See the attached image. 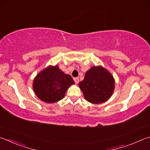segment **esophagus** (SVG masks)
Masks as SVG:
<instances>
[{
	"mask_svg": "<svg viewBox=\"0 0 150 150\" xmlns=\"http://www.w3.org/2000/svg\"><path fill=\"white\" fill-rule=\"evenodd\" d=\"M74 80L76 83H78V82H79V78H75L74 79Z\"/></svg>",
	"mask_w": 150,
	"mask_h": 150,
	"instance_id": "34e87169",
	"label": "esophagus"
}]
</instances>
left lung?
Wrapping results in <instances>:
<instances>
[{
  "label": "left lung",
  "mask_w": 150,
  "mask_h": 150,
  "mask_svg": "<svg viewBox=\"0 0 150 150\" xmlns=\"http://www.w3.org/2000/svg\"><path fill=\"white\" fill-rule=\"evenodd\" d=\"M85 99L91 103H101L111 96L115 81L108 71L101 67H93L86 73L84 79L79 83Z\"/></svg>",
  "instance_id": "1"
}]
</instances>
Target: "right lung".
Masks as SVG:
<instances>
[{"label":"right lung","mask_w":150,"mask_h":150,"mask_svg":"<svg viewBox=\"0 0 150 150\" xmlns=\"http://www.w3.org/2000/svg\"><path fill=\"white\" fill-rule=\"evenodd\" d=\"M74 82L57 66L49 67L39 73L33 81V90L36 96L47 103H54L62 99L66 91Z\"/></svg>","instance_id":"1"}]
</instances>
